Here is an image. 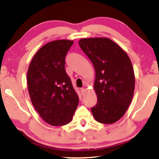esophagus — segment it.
Instances as JSON below:
<instances>
[{
	"instance_id": "esophagus-1",
	"label": "esophagus",
	"mask_w": 159,
	"mask_h": 159,
	"mask_svg": "<svg viewBox=\"0 0 159 159\" xmlns=\"http://www.w3.org/2000/svg\"><path fill=\"white\" fill-rule=\"evenodd\" d=\"M80 92H81L82 95H84V93H85V88H81V89H80Z\"/></svg>"
}]
</instances>
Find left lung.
<instances>
[{
  "label": "left lung",
  "instance_id": "8db88e82",
  "mask_svg": "<svg viewBox=\"0 0 159 159\" xmlns=\"http://www.w3.org/2000/svg\"><path fill=\"white\" fill-rule=\"evenodd\" d=\"M79 45L95 70L98 97L91 111L98 122L114 123L125 114L134 95V74L128 54L107 38L80 39Z\"/></svg>",
  "mask_w": 159,
  "mask_h": 159
}]
</instances>
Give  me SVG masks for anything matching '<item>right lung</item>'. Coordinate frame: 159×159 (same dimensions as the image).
I'll return each instance as SVG.
<instances>
[{"mask_svg":"<svg viewBox=\"0 0 159 159\" xmlns=\"http://www.w3.org/2000/svg\"><path fill=\"white\" fill-rule=\"evenodd\" d=\"M69 40L48 43L35 54L27 71L31 103L44 121L53 126L71 121L79 99L66 74L65 57Z\"/></svg>","mask_w":159,"mask_h":159,"instance_id":"1","label":"right lung"}]
</instances>
